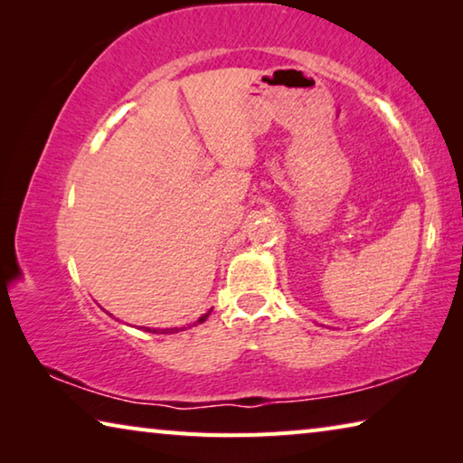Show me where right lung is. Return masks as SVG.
<instances>
[{
  "mask_svg": "<svg viewBox=\"0 0 463 463\" xmlns=\"http://www.w3.org/2000/svg\"><path fill=\"white\" fill-rule=\"evenodd\" d=\"M210 317V310L206 312V315H202L200 318H198V323H203V320H206ZM143 328H146V326H143ZM148 333H159V328H146ZM179 331H185V326H182V328H161V335H169V333H179Z\"/></svg>",
  "mask_w": 463,
  "mask_h": 463,
  "instance_id": "obj_1",
  "label": "right lung"
}]
</instances>
